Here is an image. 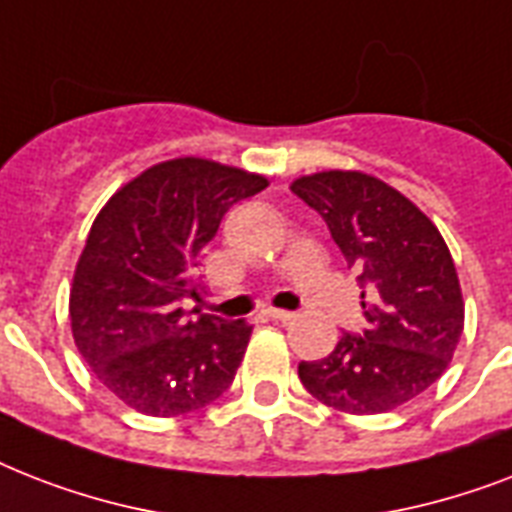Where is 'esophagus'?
Listing matches in <instances>:
<instances>
[{
	"mask_svg": "<svg viewBox=\"0 0 512 512\" xmlns=\"http://www.w3.org/2000/svg\"><path fill=\"white\" fill-rule=\"evenodd\" d=\"M265 316H268L271 321H292V319H295V313L279 311V308H268V311H265Z\"/></svg>",
	"mask_w": 512,
	"mask_h": 512,
	"instance_id": "esophagus-1",
	"label": "esophagus"
}]
</instances>
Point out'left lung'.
Segmentation results:
<instances>
[{
    "mask_svg": "<svg viewBox=\"0 0 512 512\" xmlns=\"http://www.w3.org/2000/svg\"><path fill=\"white\" fill-rule=\"evenodd\" d=\"M292 191L316 209L356 271L364 335H345L297 374L321 404L380 414L412 401L444 374L462 327L460 279L444 236L404 193L377 177L329 170L297 177Z\"/></svg>",
    "mask_w": 512,
    "mask_h": 512,
    "instance_id": "1",
    "label": "left lung"
}]
</instances>
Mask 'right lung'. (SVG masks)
<instances>
[{
    "mask_svg": "<svg viewBox=\"0 0 512 512\" xmlns=\"http://www.w3.org/2000/svg\"><path fill=\"white\" fill-rule=\"evenodd\" d=\"M265 185L255 172L183 156L140 172L95 217L71 284V332L95 377L135 412H196L233 382L252 327L191 319L180 303L199 300L196 257L225 212Z\"/></svg>",
    "mask_w": 512,
    "mask_h": 512,
    "instance_id": "right-lung-1",
    "label": "right lung"
}]
</instances>
